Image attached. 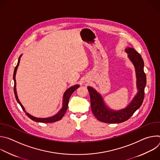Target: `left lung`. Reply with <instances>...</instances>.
<instances>
[{"label":"left lung","mask_w":160,"mask_h":160,"mask_svg":"<svg viewBox=\"0 0 160 160\" xmlns=\"http://www.w3.org/2000/svg\"><path fill=\"white\" fill-rule=\"evenodd\" d=\"M125 51L127 53L128 59L135 68L138 88V92L126 108L120 110L111 109L106 104L100 93L93 87H87L92 111L98 120L104 123H120L127 121L143 102L144 88L146 85V76L144 72V61L141 56L132 48H127Z\"/></svg>","instance_id":"8db88e82"}]
</instances>
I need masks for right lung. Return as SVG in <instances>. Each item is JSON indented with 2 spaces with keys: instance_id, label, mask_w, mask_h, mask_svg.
Instances as JSON below:
<instances>
[{
  "instance_id": "obj_1",
  "label": "right lung",
  "mask_w": 160,
  "mask_h": 160,
  "mask_svg": "<svg viewBox=\"0 0 160 160\" xmlns=\"http://www.w3.org/2000/svg\"><path fill=\"white\" fill-rule=\"evenodd\" d=\"M22 56V54L19 57V59H18V64L16 65V66L14 68V74H13V79H14V95H15V98H16V101H18V102L20 104L21 107L22 108V110H23L25 113L27 114V115L32 120L35 121V122H40V123H53V122H57V121H59L60 120L62 117L64 115V114L68 109V101H69V99H70V98L71 96V95L72 94V93L74 92V91L78 88L80 85L77 84V85H75L73 86H72L70 87V88H68L63 94V96H62V108L60 109V110L56 114V115H54V116H52L51 117H48V118H37V117H35L32 115H31L30 114H29L28 112H27L26 111H25V108L23 107V106L22 105V104L21 103V102L19 101V99H18V94H17V91H16V72H17V70H18V66L19 64V62H20V59Z\"/></svg>"
}]
</instances>
